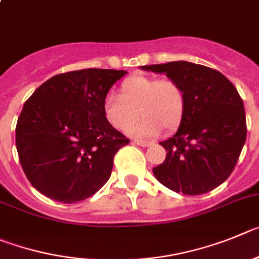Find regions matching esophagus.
Instances as JSON below:
<instances>
[{
	"label": "esophagus",
	"mask_w": 259,
	"mask_h": 259,
	"mask_svg": "<svg viewBox=\"0 0 259 259\" xmlns=\"http://www.w3.org/2000/svg\"><path fill=\"white\" fill-rule=\"evenodd\" d=\"M134 143L135 144H138V146H142V147H150L151 144V142H146V141H138V139H135L134 141Z\"/></svg>",
	"instance_id": "esophagus-1"
}]
</instances>
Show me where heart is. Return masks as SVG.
Instances as JSON below:
<instances>
[{"instance_id":"b5f03b06","label":"heart","mask_w":259,"mask_h":259,"mask_svg":"<svg viewBox=\"0 0 259 259\" xmlns=\"http://www.w3.org/2000/svg\"><path fill=\"white\" fill-rule=\"evenodd\" d=\"M187 98L181 83L173 78L134 76L121 83L120 95L104 98L103 111L107 121L117 130H125L137 116L139 121L127 133L139 138H156L162 129H178L185 117Z\"/></svg>"}]
</instances>
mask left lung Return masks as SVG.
<instances>
[{"mask_svg": "<svg viewBox=\"0 0 259 259\" xmlns=\"http://www.w3.org/2000/svg\"><path fill=\"white\" fill-rule=\"evenodd\" d=\"M178 81L187 108L178 130L161 142L165 161L153 167L161 185L174 192L202 195L230 177L246 139L244 103L221 72L195 63L170 62L141 67Z\"/></svg>", "mask_w": 259, "mask_h": 259, "instance_id": "left-lung-1", "label": "left lung"}]
</instances>
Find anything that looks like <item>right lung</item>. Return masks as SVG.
Segmentation results:
<instances>
[{"label": "right lung", "instance_id": "add662e5", "mask_svg": "<svg viewBox=\"0 0 259 259\" xmlns=\"http://www.w3.org/2000/svg\"><path fill=\"white\" fill-rule=\"evenodd\" d=\"M126 71L60 73L34 90L18 118L19 161L38 192L63 204L93 196L112 173L129 139L107 121L104 98Z\"/></svg>", "mask_w": 259, "mask_h": 259}]
</instances>
